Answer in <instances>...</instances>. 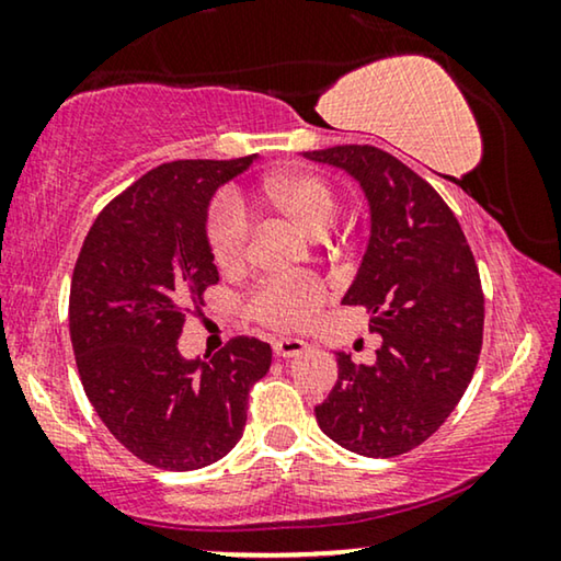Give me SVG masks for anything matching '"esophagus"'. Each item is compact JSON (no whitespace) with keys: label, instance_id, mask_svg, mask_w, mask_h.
<instances>
[{"label":"esophagus","instance_id":"esophagus-1","mask_svg":"<svg viewBox=\"0 0 561 561\" xmlns=\"http://www.w3.org/2000/svg\"><path fill=\"white\" fill-rule=\"evenodd\" d=\"M304 350H309V344H306L304 340H296V336H283V340L273 342L275 357H296V355H301Z\"/></svg>","mask_w":561,"mask_h":561}]
</instances>
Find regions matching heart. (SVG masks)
<instances>
[{
    "label": "heart",
    "instance_id": "heart-1",
    "mask_svg": "<svg viewBox=\"0 0 561 561\" xmlns=\"http://www.w3.org/2000/svg\"><path fill=\"white\" fill-rule=\"evenodd\" d=\"M260 204L294 225L298 232L319 240L332 229L340 204L329 183L317 173L286 171L263 183ZM250 214L232 194L219 196L209 211L211 257L221 271H242L250 255ZM324 301V288L309 280H267L252 296V311L260 321L275 329H296L309 324Z\"/></svg>",
    "mask_w": 561,
    "mask_h": 561
}]
</instances>
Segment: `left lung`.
<instances>
[{"mask_svg": "<svg viewBox=\"0 0 561 561\" xmlns=\"http://www.w3.org/2000/svg\"><path fill=\"white\" fill-rule=\"evenodd\" d=\"M304 158L344 171L365 194L370 237L342 304L365 306L382 336L373 365L336 352L340 375L317 421L355 455H403L447 421L472 380L485 321L478 265L449 206L398 158L370 145Z\"/></svg>", "mask_w": 561, "mask_h": 561, "instance_id": "1", "label": "left lung"}]
</instances>
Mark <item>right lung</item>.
Returning <instances> with one entry per match:
<instances>
[{
	"label": "right lung",
	"instance_id": "right-lung-1",
	"mask_svg": "<svg viewBox=\"0 0 561 561\" xmlns=\"http://www.w3.org/2000/svg\"><path fill=\"white\" fill-rule=\"evenodd\" d=\"M255 160L158 165L99 214L76 260L68 324L83 390L114 439L160 470L225 457L271 367V344L252 336L204 359L179 352L183 311L219 280L209 204Z\"/></svg>",
	"mask_w": 561,
	"mask_h": 561
}]
</instances>
